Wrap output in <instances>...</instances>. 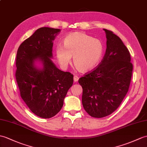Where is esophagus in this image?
Instances as JSON below:
<instances>
[{
    "label": "esophagus",
    "instance_id": "34e87169",
    "mask_svg": "<svg viewBox=\"0 0 147 147\" xmlns=\"http://www.w3.org/2000/svg\"><path fill=\"white\" fill-rule=\"evenodd\" d=\"M78 80H79V77L75 75V76H74V82H77L78 81Z\"/></svg>",
    "mask_w": 147,
    "mask_h": 147
}]
</instances>
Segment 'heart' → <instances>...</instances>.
Segmentation results:
<instances>
[{
  "label": "heart",
  "mask_w": 147,
  "mask_h": 147,
  "mask_svg": "<svg viewBox=\"0 0 147 147\" xmlns=\"http://www.w3.org/2000/svg\"><path fill=\"white\" fill-rule=\"evenodd\" d=\"M63 44L56 49L58 62L66 66L71 61V56H73L75 67L82 72L93 69L103 56V42L83 32L69 34L63 39Z\"/></svg>",
  "instance_id": "b5f03b06"
}]
</instances>
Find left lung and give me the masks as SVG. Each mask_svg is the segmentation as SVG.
Here are the masks:
<instances>
[{
	"mask_svg": "<svg viewBox=\"0 0 147 147\" xmlns=\"http://www.w3.org/2000/svg\"><path fill=\"white\" fill-rule=\"evenodd\" d=\"M107 35V49L101 63L80 78L82 103L91 117L103 118L113 113L128 91L133 64L127 47L111 30Z\"/></svg>",
	"mask_w": 147,
	"mask_h": 147,
	"instance_id": "obj_1",
	"label": "left lung"
}]
</instances>
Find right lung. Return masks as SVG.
Segmentation results:
<instances>
[{
    "label": "right lung",
    "mask_w": 147,
    "mask_h": 147,
    "mask_svg": "<svg viewBox=\"0 0 147 147\" xmlns=\"http://www.w3.org/2000/svg\"><path fill=\"white\" fill-rule=\"evenodd\" d=\"M59 29L40 27L19 46L16 56V79L20 94L33 113L50 118L61 110L67 91L73 84V74L58 69L51 60L53 40ZM36 59L43 64L34 66Z\"/></svg>",
    "instance_id": "right-lung-1"
}]
</instances>
